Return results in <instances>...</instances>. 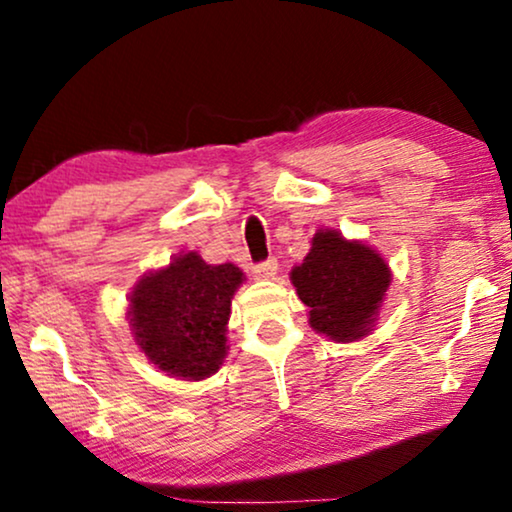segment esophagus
<instances>
[{"instance_id":"1","label":"esophagus","mask_w":512,"mask_h":512,"mask_svg":"<svg viewBox=\"0 0 512 512\" xmlns=\"http://www.w3.org/2000/svg\"><path fill=\"white\" fill-rule=\"evenodd\" d=\"M278 271V260L276 257H269L267 262H260L252 267V274H255V278H262V281H269V278H274Z\"/></svg>"}]
</instances>
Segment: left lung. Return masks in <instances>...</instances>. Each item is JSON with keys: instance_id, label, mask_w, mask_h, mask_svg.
Masks as SVG:
<instances>
[{"instance_id": "obj_1", "label": "left lung", "mask_w": 512, "mask_h": 512, "mask_svg": "<svg viewBox=\"0 0 512 512\" xmlns=\"http://www.w3.org/2000/svg\"><path fill=\"white\" fill-rule=\"evenodd\" d=\"M297 295L309 306V325L335 342L370 335L391 285V269L363 241H346L335 229H320L311 250L290 271Z\"/></svg>"}]
</instances>
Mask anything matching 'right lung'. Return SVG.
<instances>
[{
  "mask_svg": "<svg viewBox=\"0 0 512 512\" xmlns=\"http://www.w3.org/2000/svg\"><path fill=\"white\" fill-rule=\"evenodd\" d=\"M241 283L236 264H208L199 252H180L168 267L142 276L128 297V318L149 363L189 381L220 370L231 297Z\"/></svg>",
  "mask_w": 512,
  "mask_h": 512,
  "instance_id": "1",
  "label": "right lung"
}]
</instances>
